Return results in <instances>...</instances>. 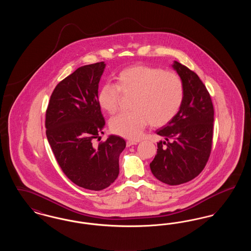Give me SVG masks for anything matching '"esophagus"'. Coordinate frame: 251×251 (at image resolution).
<instances>
[{
	"label": "esophagus",
	"instance_id": "obj_1",
	"mask_svg": "<svg viewBox=\"0 0 251 251\" xmlns=\"http://www.w3.org/2000/svg\"><path fill=\"white\" fill-rule=\"evenodd\" d=\"M137 141H133V140H128L127 141V143H126V145H127V147H131V146H132V145H137Z\"/></svg>",
	"mask_w": 251,
	"mask_h": 251
}]
</instances>
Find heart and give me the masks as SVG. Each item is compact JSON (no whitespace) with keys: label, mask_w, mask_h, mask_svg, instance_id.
Returning a JSON list of instances; mask_svg holds the SVG:
<instances>
[{"label":"heart","mask_w":251,"mask_h":251,"mask_svg":"<svg viewBox=\"0 0 251 251\" xmlns=\"http://www.w3.org/2000/svg\"><path fill=\"white\" fill-rule=\"evenodd\" d=\"M122 95H132L131 112L121 113L110 120V129L120 136L138 139L151 123L161 127L179 112L184 89L179 75L155 67L136 65L116 75V84H103L97 96L99 106L115 114Z\"/></svg>","instance_id":"obj_1"}]
</instances>
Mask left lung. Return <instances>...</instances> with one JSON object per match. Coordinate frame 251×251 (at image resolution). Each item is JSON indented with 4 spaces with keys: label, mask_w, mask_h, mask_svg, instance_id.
<instances>
[{
    "label": "left lung",
    "mask_w": 251,
    "mask_h": 251,
    "mask_svg": "<svg viewBox=\"0 0 251 251\" xmlns=\"http://www.w3.org/2000/svg\"><path fill=\"white\" fill-rule=\"evenodd\" d=\"M172 68L182 81L184 95L179 112L156 133L157 154L150 164L156 179L178 185L196 178L209 159L213 142L214 107L200 77L179 62Z\"/></svg>",
    "instance_id": "obj_1"
}]
</instances>
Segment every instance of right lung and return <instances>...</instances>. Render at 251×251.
Listing matches in <instances>:
<instances>
[{
    "label": "right lung",
    "instance_id": "add662e5",
    "mask_svg": "<svg viewBox=\"0 0 251 251\" xmlns=\"http://www.w3.org/2000/svg\"><path fill=\"white\" fill-rule=\"evenodd\" d=\"M104 62L78 68L56 85L46 112V135L65 175L88 190L107 188L119 176L126 142L109 135L93 146L105 125L97 96Z\"/></svg>",
    "mask_w": 251,
    "mask_h": 251
}]
</instances>
